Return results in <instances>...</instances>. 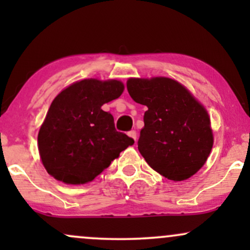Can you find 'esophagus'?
<instances>
[{"label": "esophagus", "mask_w": 250, "mask_h": 250, "mask_svg": "<svg viewBox=\"0 0 250 250\" xmlns=\"http://www.w3.org/2000/svg\"><path fill=\"white\" fill-rule=\"evenodd\" d=\"M128 135H129V136L131 137V139L134 140L135 142H136V137H137V134H136V131H135V130H131V131H129Z\"/></svg>", "instance_id": "obj_1"}]
</instances>
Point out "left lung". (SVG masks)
<instances>
[{
    "label": "left lung",
    "instance_id": "left-lung-1",
    "mask_svg": "<svg viewBox=\"0 0 250 250\" xmlns=\"http://www.w3.org/2000/svg\"><path fill=\"white\" fill-rule=\"evenodd\" d=\"M127 89L135 102L148 108L137 147L148 165L175 182L196 174L214 143L207 109L169 77H130Z\"/></svg>",
    "mask_w": 250,
    "mask_h": 250
}]
</instances>
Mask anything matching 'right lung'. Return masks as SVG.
Wrapping results in <instances>:
<instances>
[{"label": "right lung", "mask_w": 250, "mask_h": 250, "mask_svg": "<svg viewBox=\"0 0 250 250\" xmlns=\"http://www.w3.org/2000/svg\"><path fill=\"white\" fill-rule=\"evenodd\" d=\"M123 90L119 80L84 79L57 94L37 136L48 174L65 185H85L134 145L133 139L116 131L113 115L101 108Z\"/></svg>", "instance_id": "right-lung-1"}]
</instances>
